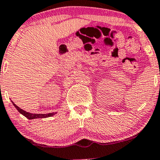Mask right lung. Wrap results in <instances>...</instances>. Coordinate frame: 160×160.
<instances>
[{"label":"right lung","mask_w":160,"mask_h":160,"mask_svg":"<svg viewBox=\"0 0 160 160\" xmlns=\"http://www.w3.org/2000/svg\"><path fill=\"white\" fill-rule=\"evenodd\" d=\"M13 105H14L16 108H17L18 111L21 114H22L23 116H25L26 118H28V119H34V118H48V117L53 116L54 115L56 114V112H52V113H48V114H32V113L28 112H25L24 110L21 109V108H19L18 105H16L14 102H12Z\"/></svg>","instance_id":"right-lung-1"}]
</instances>
